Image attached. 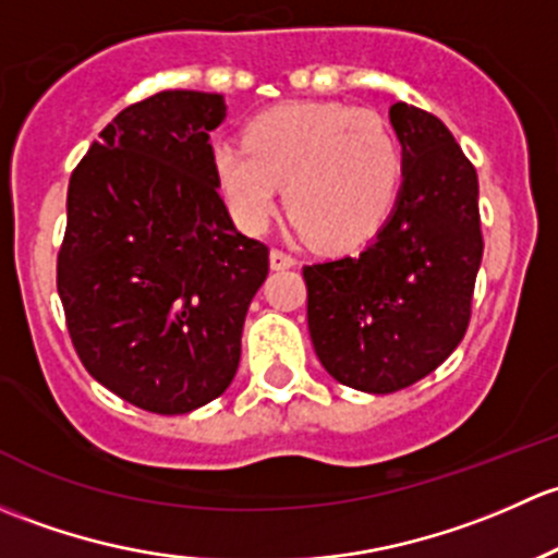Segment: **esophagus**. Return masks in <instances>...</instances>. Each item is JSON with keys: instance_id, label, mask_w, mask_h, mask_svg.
<instances>
[{"instance_id": "esophagus-1", "label": "esophagus", "mask_w": 558, "mask_h": 558, "mask_svg": "<svg viewBox=\"0 0 558 558\" xmlns=\"http://www.w3.org/2000/svg\"><path fill=\"white\" fill-rule=\"evenodd\" d=\"M295 257L290 255V252L284 250H271V268H277V271H281V268H292L295 266Z\"/></svg>"}]
</instances>
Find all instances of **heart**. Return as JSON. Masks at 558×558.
<instances>
[{"label":"heart","mask_w":558,"mask_h":558,"mask_svg":"<svg viewBox=\"0 0 558 558\" xmlns=\"http://www.w3.org/2000/svg\"><path fill=\"white\" fill-rule=\"evenodd\" d=\"M228 211L244 231L271 222L284 182V209L312 244L347 250L371 239L403 182V147L371 109L338 101H290L255 114L241 140L211 150Z\"/></svg>","instance_id":"heart-1"}]
</instances>
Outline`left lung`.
I'll return each instance as SVG.
<instances>
[{
    "mask_svg": "<svg viewBox=\"0 0 558 558\" xmlns=\"http://www.w3.org/2000/svg\"><path fill=\"white\" fill-rule=\"evenodd\" d=\"M403 145V191L360 255L303 266L308 332L336 381L389 395L459 347L484 257L478 174L435 114L389 107Z\"/></svg>",
    "mask_w": 558,
    "mask_h": 558,
    "instance_id": "1",
    "label": "left lung"
}]
</instances>
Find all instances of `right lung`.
Listing matches in <instances>:
<instances>
[{
    "instance_id": "add662e5",
    "label": "right lung",
    "mask_w": 558,
    "mask_h": 558,
    "mask_svg": "<svg viewBox=\"0 0 558 558\" xmlns=\"http://www.w3.org/2000/svg\"><path fill=\"white\" fill-rule=\"evenodd\" d=\"M220 94L160 90L125 107L72 171L56 284L85 371L125 403L187 413L241 357L268 246L233 228L211 171Z\"/></svg>"
}]
</instances>
